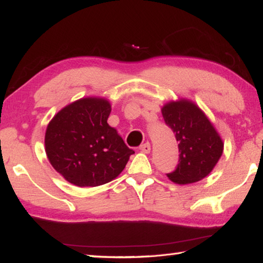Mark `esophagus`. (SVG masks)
<instances>
[{"label":"esophagus","instance_id":"obj_1","mask_svg":"<svg viewBox=\"0 0 263 263\" xmlns=\"http://www.w3.org/2000/svg\"><path fill=\"white\" fill-rule=\"evenodd\" d=\"M140 151L142 153H145V154H148V153L151 152V144L149 142H145L144 145L140 146Z\"/></svg>","mask_w":263,"mask_h":263}]
</instances>
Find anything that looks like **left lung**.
I'll return each mask as SVG.
<instances>
[{"label": "left lung", "mask_w": 263, "mask_h": 263, "mask_svg": "<svg viewBox=\"0 0 263 263\" xmlns=\"http://www.w3.org/2000/svg\"><path fill=\"white\" fill-rule=\"evenodd\" d=\"M166 125L175 132L179 148V163L168 178L187 185L203 179L221 159L224 142L211 119L192 100L180 98L161 108Z\"/></svg>", "instance_id": "1"}]
</instances>
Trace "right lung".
I'll return each mask as SVG.
<instances>
[{
	"mask_svg": "<svg viewBox=\"0 0 263 263\" xmlns=\"http://www.w3.org/2000/svg\"><path fill=\"white\" fill-rule=\"evenodd\" d=\"M110 111L106 98H82L62 108L47 125L46 155L69 183L79 187L109 183L135 154L107 123Z\"/></svg>",
	"mask_w": 263,
	"mask_h": 263,
	"instance_id": "obj_1",
	"label": "right lung"
}]
</instances>
